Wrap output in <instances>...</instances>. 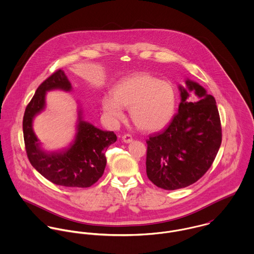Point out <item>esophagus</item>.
<instances>
[{
  "label": "esophagus",
  "instance_id": "1",
  "mask_svg": "<svg viewBox=\"0 0 254 254\" xmlns=\"http://www.w3.org/2000/svg\"><path fill=\"white\" fill-rule=\"evenodd\" d=\"M122 140H123V142L124 143H126V144H129V143H131L132 142V136L131 135H129V134H125V135H123L122 136Z\"/></svg>",
  "mask_w": 254,
  "mask_h": 254
}]
</instances>
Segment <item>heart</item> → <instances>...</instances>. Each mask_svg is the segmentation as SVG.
Here are the masks:
<instances>
[{"instance_id":"1","label":"heart","mask_w":254,"mask_h":254,"mask_svg":"<svg viewBox=\"0 0 254 254\" xmlns=\"http://www.w3.org/2000/svg\"><path fill=\"white\" fill-rule=\"evenodd\" d=\"M102 106L113 124L124 120V108H131L134 123L142 130L152 132L164 128L173 118L177 93L169 82L139 73L119 82L113 89V97H104Z\"/></svg>"}]
</instances>
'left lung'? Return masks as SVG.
<instances>
[{
	"mask_svg": "<svg viewBox=\"0 0 254 254\" xmlns=\"http://www.w3.org/2000/svg\"><path fill=\"white\" fill-rule=\"evenodd\" d=\"M179 86L178 112L161 132L146 140V175L158 188L177 190L200 179L212 165L222 142L216 101L198 83L186 80ZM198 97L187 99L189 92Z\"/></svg>",
	"mask_w": 254,
	"mask_h": 254,
	"instance_id": "left-lung-1",
	"label": "left lung"
}]
</instances>
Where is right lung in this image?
<instances>
[{"label": "right lung", "mask_w": 254, "mask_h": 254, "mask_svg": "<svg viewBox=\"0 0 254 254\" xmlns=\"http://www.w3.org/2000/svg\"><path fill=\"white\" fill-rule=\"evenodd\" d=\"M52 90L70 92L71 84L62 69L53 73L36 90L23 116V137L28 159L37 171L56 185L69 188H88L104 174L106 151L116 142L112 131H103L83 120L78 110L76 134L68 147L59 151H45L34 131L33 119L46 107V94Z\"/></svg>", "instance_id": "add662e5"}]
</instances>
